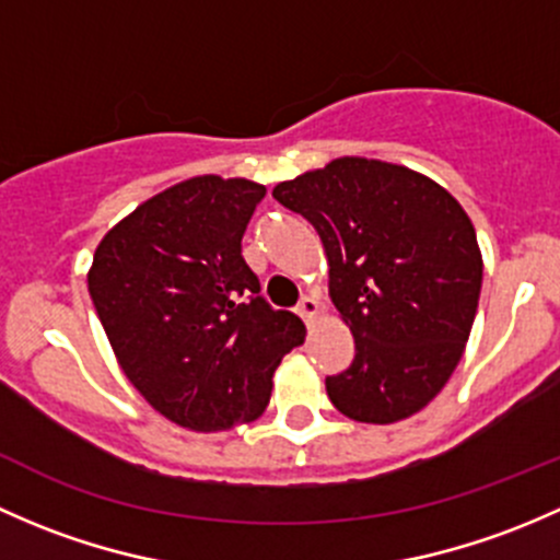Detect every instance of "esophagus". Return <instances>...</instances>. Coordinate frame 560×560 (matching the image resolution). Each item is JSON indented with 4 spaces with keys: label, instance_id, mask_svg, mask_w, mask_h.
<instances>
[{
    "label": "esophagus",
    "instance_id": "34e87169",
    "mask_svg": "<svg viewBox=\"0 0 560 560\" xmlns=\"http://www.w3.org/2000/svg\"><path fill=\"white\" fill-rule=\"evenodd\" d=\"M296 313H299V315H302V318L310 323V320H313V318H315V315H318V313H320V302H318V299H313V296H304V299H302V302H299Z\"/></svg>",
    "mask_w": 560,
    "mask_h": 560
}]
</instances>
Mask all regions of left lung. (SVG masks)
Here are the masks:
<instances>
[{
  "mask_svg": "<svg viewBox=\"0 0 560 560\" xmlns=\"http://www.w3.org/2000/svg\"><path fill=\"white\" fill-rule=\"evenodd\" d=\"M272 196L320 234L328 293L355 339L353 364L326 377L331 405L361 423L423 409L458 366L480 302L464 207L429 177L369 159H337Z\"/></svg>",
  "mask_w": 560,
  "mask_h": 560,
  "instance_id": "obj_1",
  "label": "left lung"
}]
</instances>
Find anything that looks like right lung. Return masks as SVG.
<instances>
[{"instance_id": "add662e5", "label": "right lung", "mask_w": 560, "mask_h": 560, "mask_svg": "<svg viewBox=\"0 0 560 560\" xmlns=\"http://www.w3.org/2000/svg\"><path fill=\"white\" fill-rule=\"evenodd\" d=\"M267 188L205 175L166 188L109 229L89 293L118 364L172 423L223 431L269 405L304 323L275 310L242 258Z\"/></svg>"}]
</instances>
